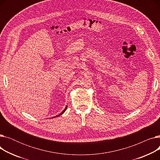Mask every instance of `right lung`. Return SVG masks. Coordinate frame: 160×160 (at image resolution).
Here are the masks:
<instances>
[{
	"instance_id": "obj_1",
	"label": "right lung",
	"mask_w": 160,
	"mask_h": 160,
	"mask_svg": "<svg viewBox=\"0 0 160 160\" xmlns=\"http://www.w3.org/2000/svg\"><path fill=\"white\" fill-rule=\"evenodd\" d=\"M67 106H66V107H65V109H64V110H63V112H62V113H60V115H57V116H55L54 117H58V116H60V115H62V114H63V113H64V112H65V110H67Z\"/></svg>"
}]
</instances>
